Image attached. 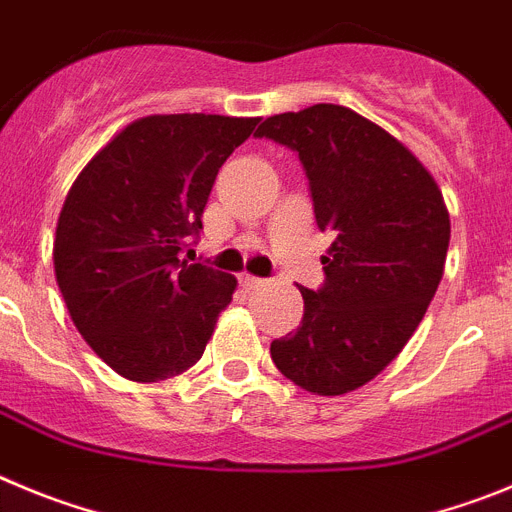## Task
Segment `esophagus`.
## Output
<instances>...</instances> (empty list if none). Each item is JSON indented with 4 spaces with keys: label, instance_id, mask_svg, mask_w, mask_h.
Masks as SVG:
<instances>
[{
    "label": "esophagus",
    "instance_id": "1",
    "mask_svg": "<svg viewBox=\"0 0 512 512\" xmlns=\"http://www.w3.org/2000/svg\"><path fill=\"white\" fill-rule=\"evenodd\" d=\"M239 283H242V288L255 290V288H260V285H265V280L255 278V275H239Z\"/></svg>",
    "mask_w": 512,
    "mask_h": 512
}]
</instances>
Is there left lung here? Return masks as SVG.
I'll list each match as a JSON object with an SVG mask.
<instances>
[{
	"label": "left lung",
	"mask_w": 512,
	"mask_h": 512,
	"mask_svg": "<svg viewBox=\"0 0 512 512\" xmlns=\"http://www.w3.org/2000/svg\"><path fill=\"white\" fill-rule=\"evenodd\" d=\"M255 137L298 155L316 224L334 237L324 285H298L301 326L270 354L308 393L344 395L380 375L421 324L449 250L444 196L403 142L339 104L267 117Z\"/></svg>",
	"instance_id": "obj_1"
}]
</instances>
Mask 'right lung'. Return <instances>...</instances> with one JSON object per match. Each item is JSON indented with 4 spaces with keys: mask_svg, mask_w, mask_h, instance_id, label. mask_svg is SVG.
<instances>
[{
    "mask_svg": "<svg viewBox=\"0 0 512 512\" xmlns=\"http://www.w3.org/2000/svg\"><path fill=\"white\" fill-rule=\"evenodd\" d=\"M257 117L155 114L89 160L55 227V280L78 334L114 372L158 382L196 365L234 275L181 260L224 160Z\"/></svg>",
    "mask_w": 512,
    "mask_h": 512,
    "instance_id": "add662e5",
    "label": "right lung"
}]
</instances>
